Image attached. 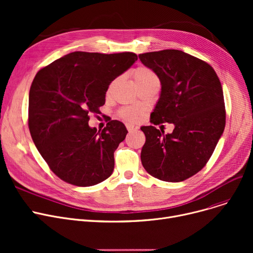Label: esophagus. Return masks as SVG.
I'll return each instance as SVG.
<instances>
[{
	"label": "esophagus",
	"mask_w": 253,
	"mask_h": 253,
	"mask_svg": "<svg viewBox=\"0 0 253 253\" xmlns=\"http://www.w3.org/2000/svg\"><path fill=\"white\" fill-rule=\"evenodd\" d=\"M126 127H127V129H128L129 132H134V131H137V130H138V126H137V125L131 124V123L126 124Z\"/></svg>",
	"instance_id": "1"
}]
</instances>
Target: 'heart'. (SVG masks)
<instances>
[{"mask_svg": "<svg viewBox=\"0 0 253 253\" xmlns=\"http://www.w3.org/2000/svg\"><path fill=\"white\" fill-rule=\"evenodd\" d=\"M133 80L136 85H139L144 82L152 81V80H158V78L150 69L138 68L133 73ZM120 116L127 121H136L140 117V112L137 109L126 108L120 112Z\"/></svg>", "mask_w": 253, "mask_h": 253, "instance_id": "b5f03b06", "label": "heart"}]
</instances>
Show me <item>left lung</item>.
Segmentation results:
<instances>
[{
  "instance_id": "obj_1",
  "label": "left lung",
  "mask_w": 253,
  "mask_h": 253,
  "mask_svg": "<svg viewBox=\"0 0 253 253\" xmlns=\"http://www.w3.org/2000/svg\"><path fill=\"white\" fill-rule=\"evenodd\" d=\"M139 59L161 83L151 123L174 125L167 134L152 125L140 127L145 135L142 166L160 180L182 181L206 165L223 133L221 84L208 63L180 50L143 53Z\"/></svg>"
}]
</instances>
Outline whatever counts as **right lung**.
Returning <instances> with one entry per match:
<instances>
[{
    "instance_id": "add662e5",
    "label": "right lung",
    "mask_w": 253,
    "mask_h": 253,
    "mask_svg": "<svg viewBox=\"0 0 253 253\" xmlns=\"http://www.w3.org/2000/svg\"><path fill=\"white\" fill-rule=\"evenodd\" d=\"M137 60L132 52H72L36 75L29 96V127L50 169L78 187L95 185L113 173L114 153L128 131L112 120L98 130L89 114H99L114 80Z\"/></svg>"
}]
</instances>
